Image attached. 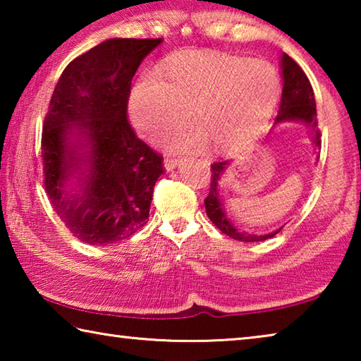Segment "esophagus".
<instances>
[{
    "label": "esophagus",
    "instance_id": "1",
    "mask_svg": "<svg viewBox=\"0 0 361 361\" xmlns=\"http://www.w3.org/2000/svg\"><path fill=\"white\" fill-rule=\"evenodd\" d=\"M180 166V159H175V157H166V161H164V169L170 172V170H173Z\"/></svg>",
    "mask_w": 361,
    "mask_h": 361
}]
</instances>
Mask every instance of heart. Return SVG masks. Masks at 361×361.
<instances>
[{"label":"heart","mask_w":361,"mask_h":361,"mask_svg":"<svg viewBox=\"0 0 361 361\" xmlns=\"http://www.w3.org/2000/svg\"><path fill=\"white\" fill-rule=\"evenodd\" d=\"M280 97L277 71L261 60L226 54L185 52L133 85L129 100L132 124L154 138L185 124L191 113L197 129L172 130L161 145L181 152L205 142L216 151H235L264 129Z\"/></svg>","instance_id":"obj_1"}]
</instances>
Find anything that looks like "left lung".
Returning <instances> with one entry per match:
<instances>
[{"mask_svg":"<svg viewBox=\"0 0 361 361\" xmlns=\"http://www.w3.org/2000/svg\"><path fill=\"white\" fill-rule=\"evenodd\" d=\"M280 70H282L283 89H282V102H280V109L274 122V127L283 124V122H301L307 127L310 132V140L317 149H320L322 140L319 124H317V105L312 85H310L307 76L301 70L295 60L283 54L280 59ZM229 161H221L212 164V183L210 192L207 195L205 212L210 221L223 232V234L232 237L234 240L239 242H261L271 239L279 234L282 228L269 232V234H248V232L239 231L231 221L228 213L224 209V202L221 197V178L229 169Z\"/></svg>","mask_w":361,"mask_h":361,"instance_id":"left-lung-1","label":"left lung"}]
</instances>
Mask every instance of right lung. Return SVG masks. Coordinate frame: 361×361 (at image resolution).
Instances as JSON below:
<instances>
[{
  "mask_svg": "<svg viewBox=\"0 0 361 361\" xmlns=\"http://www.w3.org/2000/svg\"><path fill=\"white\" fill-rule=\"evenodd\" d=\"M162 39L111 38L63 70L42 127L44 186L71 234L108 245L146 224L162 157L127 121L132 78Z\"/></svg>",
  "mask_w": 361,
  "mask_h": 361,
  "instance_id": "1",
  "label": "right lung"
}]
</instances>
